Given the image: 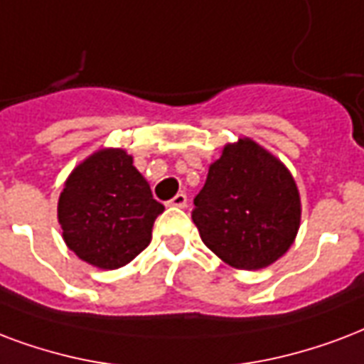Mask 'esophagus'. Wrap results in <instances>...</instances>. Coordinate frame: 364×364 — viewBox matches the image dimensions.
<instances>
[{"instance_id":"1","label":"esophagus","mask_w":364,"mask_h":364,"mask_svg":"<svg viewBox=\"0 0 364 364\" xmlns=\"http://www.w3.org/2000/svg\"><path fill=\"white\" fill-rule=\"evenodd\" d=\"M170 206L176 208H187V194L185 193H177L173 198L170 200Z\"/></svg>"}]
</instances>
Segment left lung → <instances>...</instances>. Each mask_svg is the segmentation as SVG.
Here are the masks:
<instances>
[{"label": "left lung", "instance_id": "obj_1", "mask_svg": "<svg viewBox=\"0 0 364 364\" xmlns=\"http://www.w3.org/2000/svg\"><path fill=\"white\" fill-rule=\"evenodd\" d=\"M301 202L284 164L244 137L223 146L194 198L202 242L235 269H263L298 235Z\"/></svg>", "mask_w": 364, "mask_h": 364}]
</instances>
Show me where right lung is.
<instances>
[{
	"label": "right lung",
	"mask_w": 364,
	"mask_h": 364,
	"mask_svg": "<svg viewBox=\"0 0 364 364\" xmlns=\"http://www.w3.org/2000/svg\"><path fill=\"white\" fill-rule=\"evenodd\" d=\"M57 212L66 246L80 259L118 269L149 246L164 206L126 151L102 149L68 176Z\"/></svg>",
	"instance_id": "1"
}]
</instances>
